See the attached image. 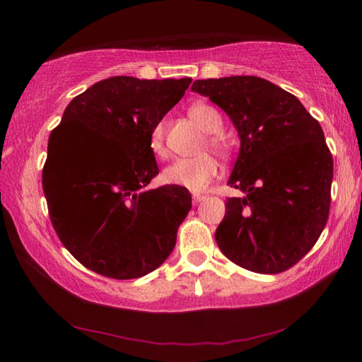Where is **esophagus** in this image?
I'll list each match as a JSON object with an SVG mask.
<instances>
[{"instance_id": "1", "label": "esophagus", "mask_w": 362, "mask_h": 362, "mask_svg": "<svg viewBox=\"0 0 362 362\" xmlns=\"http://www.w3.org/2000/svg\"><path fill=\"white\" fill-rule=\"evenodd\" d=\"M206 199V194H201V192H192V201L194 202H201Z\"/></svg>"}]
</instances>
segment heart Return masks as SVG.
<instances>
[{
    "mask_svg": "<svg viewBox=\"0 0 362 362\" xmlns=\"http://www.w3.org/2000/svg\"><path fill=\"white\" fill-rule=\"evenodd\" d=\"M191 120L196 123L201 130L206 133H212L207 136V146L214 150L217 155H227L229 145L217 132L221 130L224 122H222L221 113L214 107L207 105V103L197 102L189 107ZM150 150L156 156L165 155V123H156L150 133ZM219 173V165H217L216 158L209 153H201V155L192 158H180V160L173 161L163 170V181L170 186L185 187L189 191H202L209 186V182L214 180Z\"/></svg>",
    "mask_w": 362,
    "mask_h": 362,
    "instance_id": "b5f03b06",
    "label": "heart"
}]
</instances>
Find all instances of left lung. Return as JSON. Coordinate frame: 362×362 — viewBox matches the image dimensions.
<instances>
[{"label":"left lung","instance_id":"8db88e82","mask_svg":"<svg viewBox=\"0 0 362 362\" xmlns=\"http://www.w3.org/2000/svg\"><path fill=\"white\" fill-rule=\"evenodd\" d=\"M191 90L219 105L240 138L229 185L244 196L226 201L217 245L255 274L288 270L316 244L329 216L333 156L318 120L260 77L206 78Z\"/></svg>","mask_w":362,"mask_h":362}]
</instances>
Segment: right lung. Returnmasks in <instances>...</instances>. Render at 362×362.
Instances as JSON below:
<instances>
[{"label":"right lung","mask_w":362,"mask_h":362,"mask_svg":"<svg viewBox=\"0 0 362 362\" xmlns=\"http://www.w3.org/2000/svg\"><path fill=\"white\" fill-rule=\"evenodd\" d=\"M191 78L118 76L69 103L49 136L42 191L64 247L88 270L138 279L165 262L191 209L185 187H146L158 173L150 133Z\"/></svg>","instance_id":"obj_1"}]
</instances>
